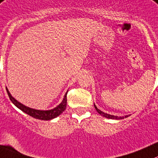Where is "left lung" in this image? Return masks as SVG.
Returning a JSON list of instances; mask_svg holds the SVG:
<instances>
[{
    "label": "left lung",
    "instance_id": "1",
    "mask_svg": "<svg viewBox=\"0 0 158 158\" xmlns=\"http://www.w3.org/2000/svg\"><path fill=\"white\" fill-rule=\"evenodd\" d=\"M94 108H95L96 111H97L101 115H102L103 117H106V118H112V119H122V118H124V116L118 117V116H115V115H109V114H107V113H105V112H103L102 111H101L100 109H98L97 106H96L95 105H94ZM125 117L127 118V117H128V115H126Z\"/></svg>",
    "mask_w": 158,
    "mask_h": 158
}]
</instances>
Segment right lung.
Here are the masks:
<instances>
[{
    "label": "right lung",
    "mask_w": 158,
    "mask_h": 158,
    "mask_svg": "<svg viewBox=\"0 0 158 158\" xmlns=\"http://www.w3.org/2000/svg\"><path fill=\"white\" fill-rule=\"evenodd\" d=\"M7 90V94L9 96V98L10 100L12 102L13 104L16 106L17 108H19L20 110H22V112H24L25 113L28 114L30 116L33 117L35 118H38V119L41 120H50L52 119V118L57 117L58 115H60L61 113L64 112V110L66 109V107H67V92L66 93L65 95H64V99H63L62 102L57 106L54 109H50V110H37V109H31L29 107H27V106H24L22 103H20L19 102H18L16 99H15L14 98L11 96L10 93L9 92L8 89L6 88Z\"/></svg>",
    "instance_id": "1"
}]
</instances>
